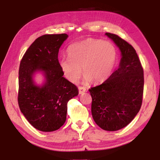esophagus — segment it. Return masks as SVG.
<instances>
[{
    "mask_svg": "<svg viewBox=\"0 0 160 160\" xmlns=\"http://www.w3.org/2000/svg\"><path fill=\"white\" fill-rule=\"evenodd\" d=\"M78 90H79V93L80 94H82L83 92H86V88H84V87L80 86L79 88H78Z\"/></svg>",
    "mask_w": 160,
    "mask_h": 160,
    "instance_id": "obj_1",
    "label": "esophagus"
}]
</instances>
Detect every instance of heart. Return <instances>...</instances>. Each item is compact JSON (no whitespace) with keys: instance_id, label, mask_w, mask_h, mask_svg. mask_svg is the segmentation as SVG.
I'll use <instances>...</instances> for the list:
<instances>
[{"instance_id":"1","label":"heart","mask_w":160,"mask_h":160,"mask_svg":"<svg viewBox=\"0 0 160 160\" xmlns=\"http://www.w3.org/2000/svg\"><path fill=\"white\" fill-rule=\"evenodd\" d=\"M69 58L59 60L64 77L72 82L80 79L82 72L85 82H102L110 77L117 63V49L112 43L100 39H86L68 48Z\"/></svg>"}]
</instances>
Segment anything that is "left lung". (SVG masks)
<instances>
[{
	"label": "left lung",
	"mask_w": 160,
	"mask_h": 160,
	"mask_svg": "<svg viewBox=\"0 0 160 160\" xmlns=\"http://www.w3.org/2000/svg\"><path fill=\"white\" fill-rule=\"evenodd\" d=\"M121 52L120 64L107 80L91 88L92 115L100 128L116 131L126 127L142 105L144 75L135 48L118 35L109 33Z\"/></svg>",
	"instance_id": "1"
}]
</instances>
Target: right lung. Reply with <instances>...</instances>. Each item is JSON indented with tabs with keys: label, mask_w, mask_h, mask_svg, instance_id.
I'll return each mask as SVG.
<instances>
[{
	"label": "right lung",
	"mask_w": 160,
	"mask_h": 160,
	"mask_svg": "<svg viewBox=\"0 0 160 160\" xmlns=\"http://www.w3.org/2000/svg\"><path fill=\"white\" fill-rule=\"evenodd\" d=\"M67 38L66 34L38 37L20 61L19 107L29 123L43 132L56 131L63 125L68 102L78 94L77 87L63 77L59 66V48ZM37 71L45 74L46 81L42 86L33 82Z\"/></svg>",
	"instance_id": "add662e5"
}]
</instances>
